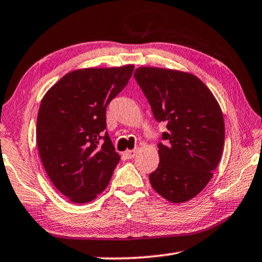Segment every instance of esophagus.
<instances>
[{
  "mask_svg": "<svg viewBox=\"0 0 262 262\" xmlns=\"http://www.w3.org/2000/svg\"><path fill=\"white\" fill-rule=\"evenodd\" d=\"M136 154H138V149H132V150L124 151V156H126L127 159H132V157H134Z\"/></svg>",
  "mask_w": 262,
  "mask_h": 262,
  "instance_id": "obj_1",
  "label": "esophagus"
}]
</instances>
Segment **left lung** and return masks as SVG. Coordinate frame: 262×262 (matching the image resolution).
I'll list each match as a JSON object with an SVG mask.
<instances>
[{
    "label": "left lung",
    "instance_id": "8db88e82",
    "mask_svg": "<svg viewBox=\"0 0 262 262\" xmlns=\"http://www.w3.org/2000/svg\"><path fill=\"white\" fill-rule=\"evenodd\" d=\"M135 80L148 99L154 118L167 124L159 143L160 164L149 175L157 193L184 203L201 192L221 161L225 124L212 92L188 72L142 66Z\"/></svg>",
    "mask_w": 262,
    "mask_h": 262
}]
</instances>
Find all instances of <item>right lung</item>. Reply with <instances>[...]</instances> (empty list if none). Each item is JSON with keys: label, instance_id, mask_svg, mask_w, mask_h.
Wrapping results in <instances>:
<instances>
[{"label": "right lung", "instance_id": "obj_1", "mask_svg": "<svg viewBox=\"0 0 262 262\" xmlns=\"http://www.w3.org/2000/svg\"><path fill=\"white\" fill-rule=\"evenodd\" d=\"M134 65L81 69L56 82L40 102L37 146L50 180L70 201L89 203L108 185L120 156L106 129V108Z\"/></svg>", "mask_w": 262, "mask_h": 262}]
</instances>
